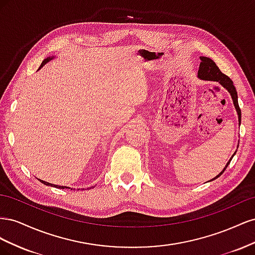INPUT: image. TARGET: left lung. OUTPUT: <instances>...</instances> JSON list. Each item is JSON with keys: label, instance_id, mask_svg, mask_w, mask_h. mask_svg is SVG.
Returning a JSON list of instances; mask_svg holds the SVG:
<instances>
[{"label": "left lung", "instance_id": "obj_1", "mask_svg": "<svg viewBox=\"0 0 255 255\" xmlns=\"http://www.w3.org/2000/svg\"><path fill=\"white\" fill-rule=\"evenodd\" d=\"M200 59H201V63H200L199 66V70H198V78L200 80H203V81H213V82H217L219 83L222 87H225L229 92L231 97H232L233 100V104L235 106V110L237 112V116H238V125L241 126V122H242V112L241 109H239V105H238V97H237V91L236 88L234 86V84L231 80L229 76H227L226 74H223L220 70L219 68L217 67V65L215 64V61L212 60L210 57H205V56H200ZM236 154V151L234 152V154L229 159V161L227 163L226 167L223 168V170L218 174L216 175L213 180H216L217 177H219L225 170L227 169V167L229 166V164L231 163V160H232L233 156Z\"/></svg>", "mask_w": 255, "mask_h": 255}]
</instances>
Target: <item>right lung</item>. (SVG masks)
Here are the masks:
<instances>
[{
    "instance_id": "right-lung-1",
    "label": "right lung",
    "mask_w": 255,
    "mask_h": 255,
    "mask_svg": "<svg viewBox=\"0 0 255 255\" xmlns=\"http://www.w3.org/2000/svg\"><path fill=\"white\" fill-rule=\"evenodd\" d=\"M54 57L55 56H52V57H48V58H45L42 63H41V65H40V67H39V69H38V70H40V69L48 63V61H50L51 59H53ZM39 180V179H38ZM42 184H44V185H48V186H52V187H56V188H60V189H65V188H70V187H66V186H58V185H53V184H51V183H48V182H45V181H42V180H39ZM71 190H72V188H71Z\"/></svg>"
}]
</instances>
